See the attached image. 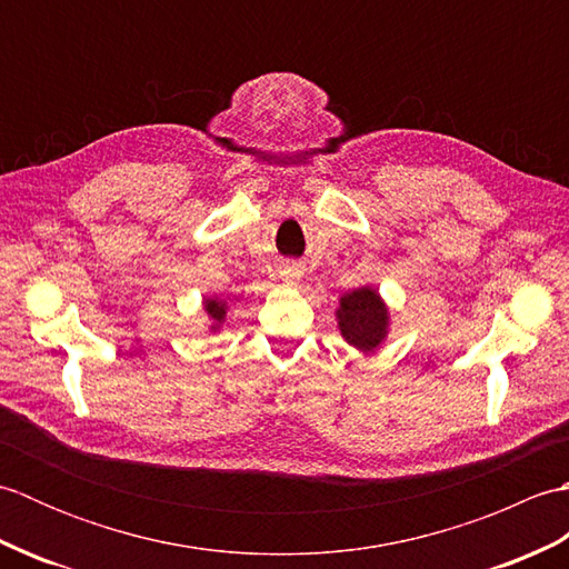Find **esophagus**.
Wrapping results in <instances>:
<instances>
[{
	"mask_svg": "<svg viewBox=\"0 0 569 569\" xmlns=\"http://www.w3.org/2000/svg\"><path fill=\"white\" fill-rule=\"evenodd\" d=\"M278 276H281L283 283L298 286L300 278H303V266H300V263H283L281 271H278Z\"/></svg>",
	"mask_w": 569,
	"mask_h": 569,
	"instance_id": "1",
	"label": "esophagus"
}]
</instances>
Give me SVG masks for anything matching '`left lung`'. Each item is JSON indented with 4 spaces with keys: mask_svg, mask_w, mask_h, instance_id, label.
I'll return each mask as SVG.
<instances>
[{
    "mask_svg": "<svg viewBox=\"0 0 569 569\" xmlns=\"http://www.w3.org/2000/svg\"><path fill=\"white\" fill-rule=\"evenodd\" d=\"M342 340L361 355H373L391 332V310L373 286H359L340 296L335 310Z\"/></svg>",
    "mask_w": 569,
    "mask_h": 569,
    "instance_id": "obj_1",
    "label": "left lung"
}]
</instances>
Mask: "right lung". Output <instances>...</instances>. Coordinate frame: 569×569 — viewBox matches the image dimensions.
I'll return each mask as SVG.
<instances>
[{
    "label": "right lung",
    "mask_w": 569,
    "mask_h": 569,
    "mask_svg": "<svg viewBox=\"0 0 569 569\" xmlns=\"http://www.w3.org/2000/svg\"><path fill=\"white\" fill-rule=\"evenodd\" d=\"M229 308H232V303H229L227 298H217V296H210V298H202V312L208 316V330L210 332H220L222 325L227 322V312Z\"/></svg>",
    "instance_id": "right-lung-1"
}]
</instances>
